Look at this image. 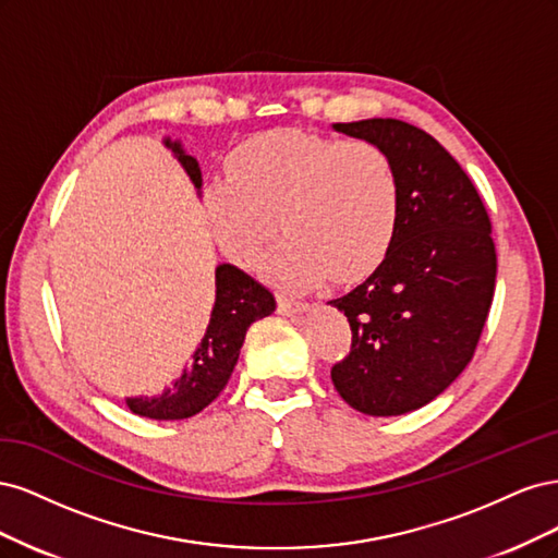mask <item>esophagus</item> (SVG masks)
<instances>
[{
  "instance_id": "34e87169",
  "label": "esophagus",
  "mask_w": 558,
  "mask_h": 558,
  "mask_svg": "<svg viewBox=\"0 0 558 558\" xmlns=\"http://www.w3.org/2000/svg\"><path fill=\"white\" fill-rule=\"evenodd\" d=\"M307 310V302L293 295H279V312L281 314H300Z\"/></svg>"
}]
</instances>
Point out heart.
Segmentation results:
<instances>
[{"label":"heart","mask_w":558,"mask_h":558,"mask_svg":"<svg viewBox=\"0 0 558 558\" xmlns=\"http://www.w3.org/2000/svg\"><path fill=\"white\" fill-rule=\"evenodd\" d=\"M205 211L214 240L242 267L279 226L289 232L263 258L286 286L332 275L365 277L388 256L400 226V179L386 150L365 140L269 130L242 142L228 177L209 181Z\"/></svg>","instance_id":"heart-1"}]
</instances>
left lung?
<instances>
[{"mask_svg":"<svg viewBox=\"0 0 558 558\" xmlns=\"http://www.w3.org/2000/svg\"><path fill=\"white\" fill-rule=\"evenodd\" d=\"M332 128L391 156L400 226L375 272L330 300L351 326L349 356L330 377L353 410L398 416L440 396L477 349L496 291L492 221L475 183L428 132L396 118Z\"/></svg>","mask_w":558,"mask_h":558,"instance_id":"left-lung-1","label":"left lung"}]
</instances>
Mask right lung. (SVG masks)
<instances>
[{
	"instance_id": "add662e5",
	"label": "right lung",
	"mask_w": 558,
	"mask_h": 558,
	"mask_svg": "<svg viewBox=\"0 0 558 558\" xmlns=\"http://www.w3.org/2000/svg\"><path fill=\"white\" fill-rule=\"evenodd\" d=\"M165 146L174 150V156L189 172L195 189L202 185L199 165L193 156L185 154L181 142L165 140ZM277 310V300L240 267L218 265L216 267V302L209 316V326L199 347L193 353L191 365L183 369V375L165 388L160 396L154 398H128L130 412L158 418V421H177L189 418L207 408L211 400L218 398L228 384L234 365L240 359V349L253 320L265 318Z\"/></svg>"
}]
</instances>
